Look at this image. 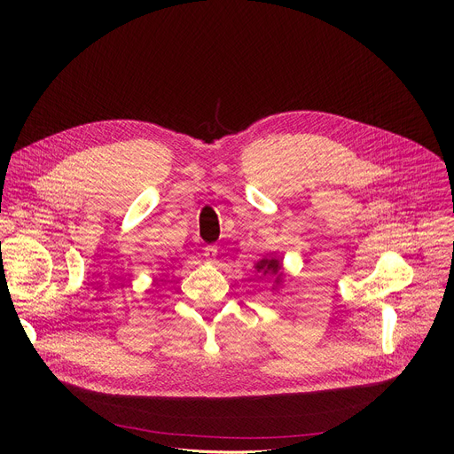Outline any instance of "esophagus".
I'll return each instance as SVG.
<instances>
[{"label":"esophagus","mask_w":454,"mask_h":454,"mask_svg":"<svg viewBox=\"0 0 454 454\" xmlns=\"http://www.w3.org/2000/svg\"><path fill=\"white\" fill-rule=\"evenodd\" d=\"M203 254H205V258L208 262H215V258H217V247L215 246H207L205 249H203Z\"/></svg>","instance_id":"1"}]
</instances>
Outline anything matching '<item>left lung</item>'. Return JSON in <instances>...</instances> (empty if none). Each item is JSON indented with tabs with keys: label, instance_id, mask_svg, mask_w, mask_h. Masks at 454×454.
Masks as SVG:
<instances>
[{
	"label": "left lung",
	"instance_id": "1",
	"mask_svg": "<svg viewBox=\"0 0 454 454\" xmlns=\"http://www.w3.org/2000/svg\"><path fill=\"white\" fill-rule=\"evenodd\" d=\"M254 270L258 273L266 275H273L275 277V284H278L282 280V262L278 258H262V261H258L254 264Z\"/></svg>",
	"mask_w": 454,
	"mask_h": 454
}]
</instances>
